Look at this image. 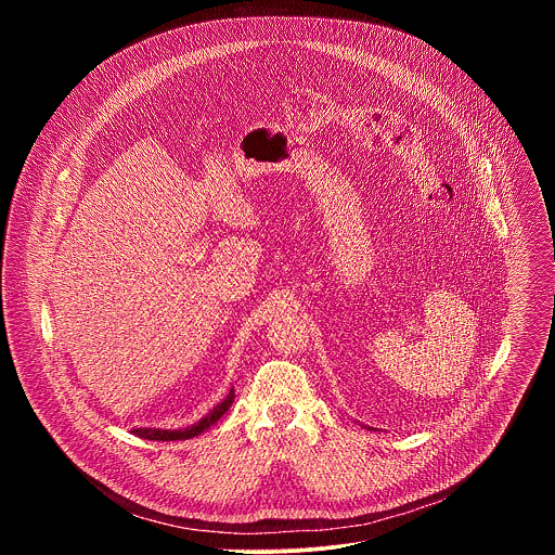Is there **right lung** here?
Here are the masks:
<instances>
[{
  "instance_id": "add662e5",
  "label": "right lung",
  "mask_w": 555,
  "mask_h": 555,
  "mask_svg": "<svg viewBox=\"0 0 555 555\" xmlns=\"http://www.w3.org/2000/svg\"><path fill=\"white\" fill-rule=\"evenodd\" d=\"M234 402V388H230L228 398L223 402H219L204 420H199L197 424L189 426V428H182V430H163V428H135L133 435L142 437V439H153V441H178V439H191V437H197L199 433H204L206 428H210L228 409L230 404Z\"/></svg>"
}]
</instances>
